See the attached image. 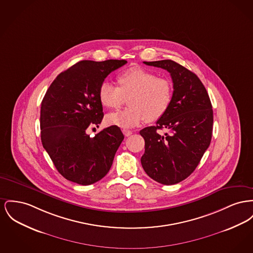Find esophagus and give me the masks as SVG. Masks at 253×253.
<instances>
[{
  "instance_id": "obj_1",
  "label": "esophagus",
  "mask_w": 253,
  "mask_h": 253,
  "mask_svg": "<svg viewBox=\"0 0 253 253\" xmlns=\"http://www.w3.org/2000/svg\"><path fill=\"white\" fill-rule=\"evenodd\" d=\"M122 133L124 134L125 136H130L131 134H133V132H132V131H130V130H125V129H124V130H122Z\"/></svg>"
}]
</instances>
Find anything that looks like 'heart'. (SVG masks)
Masks as SVG:
<instances>
[{"label": "heart", "instance_id": "1", "mask_svg": "<svg viewBox=\"0 0 253 253\" xmlns=\"http://www.w3.org/2000/svg\"><path fill=\"white\" fill-rule=\"evenodd\" d=\"M119 87L105 81L98 89V98L106 108L118 109L129 98V107L110 114L107 122L119 128L129 129L145 119L155 122L169 110L173 99V86L170 80L158 77L155 73L131 68L118 75Z\"/></svg>", "mask_w": 253, "mask_h": 253}]
</instances>
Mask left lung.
I'll list each match as a JSON object with an SVG mask.
<instances>
[{
  "mask_svg": "<svg viewBox=\"0 0 253 253\" xmlns=\"http://www.w3.org/2000/svg\"><path fill=\"white\" fill-rule=\"evenodd\" d=\"M166 70L173 81L172 103L155 126L142 129L145 140L141 165L149 177L165 185L190 176L208 148L213 129V110L199 77L172 60L144 62ZM166 128L164 136L158 129Z\"/></svg>",
  "mask_w": 253,
  "mask_h": 253,
  "instance_id": "1",
  "label": "left lung"
}]
</instances>
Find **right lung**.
<instances>
[{
	"instance_id": "right-lung-1",
	"label": "right lung",
	"mask_w": 253,
	"mask_h": 253,
	"mask_svg": "<svg viewBox=\"0 0 253 253\" xmlns=\"http://www.w3.org/2000/svg\"><path fill=\"white\" fill-rule=\"evenodd\" d=\"M126 60H83L61 73L50 84L41 104L43 147L60 174L89 185L104 178L124 135L110 126L90 137L87 129L101 123L104 114L98 98L105 78Z\"/></svg>"
}]
</instances>
